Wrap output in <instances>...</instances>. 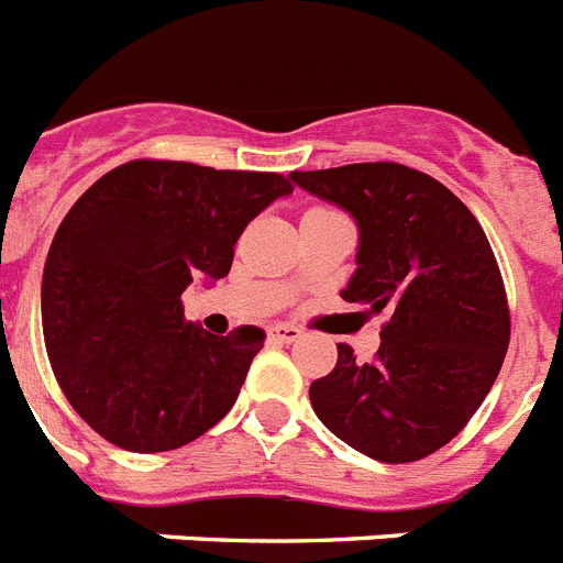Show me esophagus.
Masks as SVG:
<instances>
[{"instance_id":"34e87169","label":"esophagus","mask_w":563,"mask_h":563,"mask_svg":"<svg viewBox=\"0 0 563 563\" xmlns=\"http://www.w3.org/2000/svg\"><path fill=\"white\" fill-rule=\"evenodd\" d=\"M305 335V330L296 328V324H276L271 328V339L278 341V344H290V341H299Z\"/></svg>"}]
</instances>
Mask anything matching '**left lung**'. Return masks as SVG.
Masks as SVG:
<instances>
[{"mask_svg":"<svg viewBox=\"0 0 563 563\" xmlns=\"http://www.w3.org/2000/svg\"><path fill=\"white\" fill-rule=\"evenodd\" d=\"M290 179L347 210L358 253L341 299L387 313L373 362L339 344L310 384L321 424L384 464L427 459L482 407L510 344V307L482 224L441 181L396 162L296 170Z\"/></svg>","mask_w":563,"mask_h":563,"instance_id":"1","label":"left lung"}]
</instances>
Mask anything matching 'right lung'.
Listing matches in <instances>:
<instances>
[{"label":"right lung","instance_id":"right-lung-1","mask_svg":"<svg viewBox=\"0 0 563 563\" xmlns=\"http://www.w3.org/2000/svg\"><path fill=\"white\" fill-rule=\"evenodd\" d=\"M287 194L278 173L136 158L67 210L47 250L42 330L62 393L102 439L165 453L228 416L264 330L205 333L181 292L228 276L247 222Z\"/></svg>","mask_w":563,"mask_h":563}]
</instances>
